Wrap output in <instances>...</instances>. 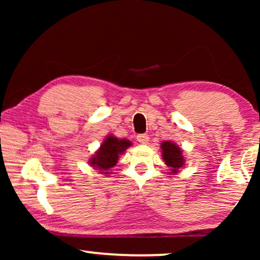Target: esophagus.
<instances>
[{
	"label": "esophagus",
	"mask_w": 260,
	"mask_h": 260,
	"mask_svg": "<svg viewBox=\"0 0 260 260\" xmlns=\"http://www.w3.org/2000/svg\"><path fill=\"white\" fill-rule=\"evenodd\" d=\"M137 141L140 142L141 144H147L149 142V136L147 134H142V135H138L137 136Z\"/></svg>",
	"instance_id": "obj_1"
}]
</instances>
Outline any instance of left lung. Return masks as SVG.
Listing matches in <instances>:
<instances>
[{"label":"left lung","instance_id":"8db88e82","mask_svg":"<svg viewBox=\"0 0 260 260\" xmlns=\"http://www.w3.org/2000/svg\"><path fill=\"white\" fill-rule=\"evenodd\" d=\"M162 158L172 174H177L179 170L184 166V159L182 155V149L179 145L170 141H165L161 143Z\"/></svg>","mask_w":260,"mask_h":260}]
</instances>
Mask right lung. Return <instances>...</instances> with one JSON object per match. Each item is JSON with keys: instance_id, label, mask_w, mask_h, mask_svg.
I'll return each instance as SVG.
<instances>
[{"instance_id": "1", "label": "right lung", "mask_w": 260, "mask_h": 260, "mask_svg": "<svg viewBox=\"0 0 260 260\" xmlns=\"http://www.w3.org/2000/svg\"><path fill=\"white\" fill-rule=\"evenodd\" d=\"M131 144L133 143L130 141L119 140L113 135L106 136L105 140L103 141L101 148L90 158L88 165L98 169L99 173L109 174V170L112 167H115L116 163L118 162L119 155H122Z\"/></svg>"}]
</instances>
